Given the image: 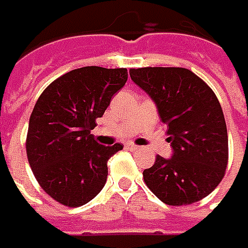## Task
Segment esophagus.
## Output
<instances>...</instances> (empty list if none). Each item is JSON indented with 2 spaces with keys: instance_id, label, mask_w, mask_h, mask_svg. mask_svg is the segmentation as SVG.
I'll use <instances>...</instances> for the list:
<instances>
[{
  "instance_id": "esophagus-1",
  "label": "esophagus",
  "mask_w": 248,
  "mask_h": 248,
  "mask_svg": "<svg viewBox=\"0 0 248 248\" xmlns=\"http://www.w3.org/2000/svg\"><path fill=\"white\" fill-rule=\"evenodd\" d=\"M127 148L129 149V151H136V149H139L138 145H135V144H128Z\"/></svg>"
}]
</instances>
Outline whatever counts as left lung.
Returning <instances> with one entry per match:
<instances>
[{"instance_id": "obj_1", "label": "left lung", "mask_w": 248, "mask_h": 248, "mask_svg": "<svg viewBox=\"0 0 248 248\" xmlns=\"http://www.w3.org/2000/svg\"><path fill=\"white\" fill-rule=\"evenodd\" d=\"M135 84L148 93L167 125L171 159L156 156L144 183L168 205H188L210 195L228 163V136L217 94L186 68H132Z\"/></svg>"}]
</instances>
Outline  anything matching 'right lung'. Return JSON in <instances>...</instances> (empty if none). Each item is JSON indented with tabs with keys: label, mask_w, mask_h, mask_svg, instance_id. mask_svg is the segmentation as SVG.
I'll use <instances>...</instances> for the list:
<instances>
[{
	"label": "right lung",
	"mask_w": 248,
	"mask_h": 248,
	"mask_svg": "<svg viewBox=\"0 0 248 248\" xmlns=\"http://www.w3.org/2000/svg\"><path fill=\"white\" fill-rule=\"evenodd\" d=\"M127 78L125 68L84 66L56 78L37 100L26 156L41 188L60 204L80 207L104 187L107 163L123 145H100L91 131Z\"/></svg>",
	"instance_id": "obj_1"
}]
</instances>
